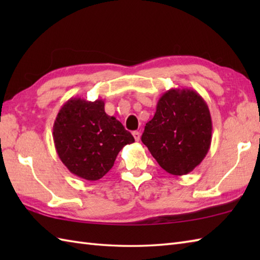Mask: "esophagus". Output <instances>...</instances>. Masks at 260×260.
<instances>
[{
	"instance_id": "34e87169",
	"label": "esophagus",
	"mask_w": 260,
	"mask_h": 260,
	"mask_svg": "<svg viewBox=\"0 0 260 260\" xmlns=\"http://www.w3.org/2000/svg\"><path fill=\"white\" fill-rule=\"evenodd\" d=\"M133 136H134V139H135V141H136V142H139V141L141 140V134H140V132H137V131L133 132Z\"/></svg>"
}]
</instances>
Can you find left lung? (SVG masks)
I'll use <instances>...</instances> for the list:
<instances>
[{
  "label": "left lung",
  "instance_id": "1",
  "mask_svg": "<svg viewBox=\"0 0 260 260\" xmlns=\"http://www.w3.org/2000/svg\"><path fill=\"white\" fill-rule=\"evenodd\" d=\"M212 120L207 103L187 88H172L159 97L142 142L163 170L172 175L192 172L211 145Z\"/></svg>",
  "mask_w": 260,
  "mask_h": 260
}]
</instances>
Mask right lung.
<instances>
[{
    "label": "right lung",
    "mask_w": 260,
    "mask_h": 260,
    "mask_svg": "<svg viewBox=\"0 0 260 260\" xmlns=\"http://www.w3.org/2000/svg\"><path fill=\"white\" fill-rule=\"evenodd\" d=\"M52 135L61 162L87 181L102 179L121 148L135 141L119 120L105 113L103 99L88 102L80 97L62 105Z\"/></svg>",
    "instance_id": "add662e5"
}]
</instances>
